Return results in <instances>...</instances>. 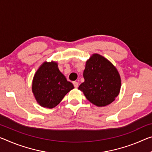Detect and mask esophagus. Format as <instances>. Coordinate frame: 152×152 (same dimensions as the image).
I'll return each instance as SVG.
<instances>
[{
	"instance_id": "1",
	"label": "esophagus",
	"mask_w": 152,
	"mask_h": 152,
	"mask_svg": "<svg viewBox=\"0 0 152 152\" xmlns=\"http://www.w3.org/2000/svg\"><path fill=\"white\" fill-rule=\"evenodd\" d=\"M73 85L74 86V87L77 88L78 86V82H76V81H74V82H73Z\"/></svg>"
}]
</instances>
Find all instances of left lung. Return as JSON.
<instances>
[{
    "label": "left lung",
    "mask_w": 152,
    "mask_h": 152,
    "mask_svg": "<svg viewBox=\"0 0 152 152\" xmlns=\"http://www.w3.org/2000/svg\"><path fill=\"white\" fill-rule=\"evenodd\" d=\"M85 82L78 89L97 107L112 103L119 95L121 78L118 71L109 60L94 53L86 62L83 72Z\"/></svg>",
    "instance_id": "left-lung-1"
}]
</instances>
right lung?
<instances>
[{
  "mask_svg": "<svg viewBox=\"0 0 152 152\" xmlns=\"http://www.w3.org/2000/svg\"><path fill=\"white\" fill-rule=\"evenodd\" d=\"M74 85L67 81L59 71L55 61H45L34 76L32 91L40 106L52 108L57 106L64 96L73 89Z\"/></svg>",
  "mask_w": 152,
  "mask_h": 152,
  "instance_id": "obj_1",
  "label": "right lung"
}]
</instances>
